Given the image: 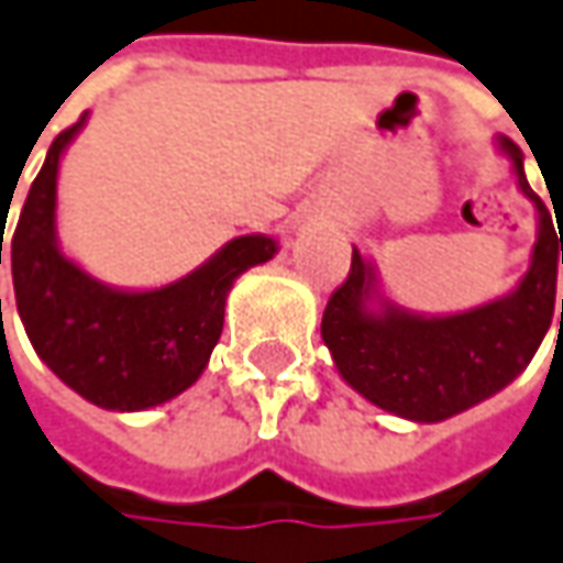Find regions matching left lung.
Here are the masks:
<instances>
[{"mask_svg": "<svg viewBox=\"0 0 563 563\" xmlns=\"http://www.w3.org/2000/svg\"><path fill=\"white\" fill-rule=\"evenodd\" d=\"M521 190L539 212L533 262L521 286L506 298L453 317H416L385 308L369 313L363 301L373 292V271L351 252L345 283L327 301L320 335L351 388L382 410L412 422H441L506 388L533 361L558 308V258L563 233L552 228L545 202L523 175V153L503 137ZM563 327V298H561Z\"/></svg>", "mask_w": 563, "mask_h": 563, "instance_id": "left-lung-1", "label": "left lung"}]
</instances>
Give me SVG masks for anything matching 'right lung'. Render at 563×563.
Masks as SVG:
<instances>
[{
  "mask_svg": "<svg viewBox=\"0 0 563 563\" xmlns=\"http://www.w3.org/2000/svg\"><path fill=\"white\" fill-rule=\"evenodd\" d=\"M82 122L86 113L52 141L30 185L11 236L14 301L30 345L64 385L104 410H147L200 378L221 339L233 280L274 258L277 243L258 233L236 236L185 280L151 292L91 280L55 240L57 163Z\"/></svg>",
  "mask_w": 563,
  "mask_h": 563,
  "instance_id": "obj_1",
  "label": "right lung"
}]
</instances>
